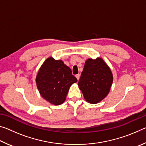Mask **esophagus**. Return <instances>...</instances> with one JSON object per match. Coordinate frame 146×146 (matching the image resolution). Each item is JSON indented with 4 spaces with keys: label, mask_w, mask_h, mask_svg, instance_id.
Instances as JSON below:
<instances>
[{
    "label": "esophagus",
    "mask_w": 146,
    "mask_h": 146,
    "mask_svg": "<svg viewBox=\"0 0 146 146\" xmlns=\"http://www.w3.org/2000/svg\"><path fill=\"white\" fill-rule=\"evenodd\" d=\"M80 74H77V75H75V76H76V78H77V80H79V78H80Z\"/></svg>",
    "instance_id": "34e87169"
}]
</instances>
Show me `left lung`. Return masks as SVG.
Listing matches in <instances>:
<instances>
[{"instance_id":"left-lung-1","label":"left lung","mask_w":146,"mask_h":146,"mask_svg":"<svg viewBox=\"0 0 146 146\" xmlns=\"http://www.w3.org/2000/svg\"><path fill=\"white\" fill-rule=\"evenodd\" d=\"M113 75L104 61L89 58L78 81V87L88 102L97 104L104 99L110 90Z\"/></svg>"}]
</instances>
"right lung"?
Masks as SVG:
<instances>
[{
    "instance_id": "obj_1",
    "label": "right lung",
    "mask_w": 146,
    "mask_h": 146,
    "mask_svg": "<svg viewBox=\"0 0 146 146\" xmlns=\"http://www.w3.org/2000/svg\"><path fill=\"white\" fill-rule=\"evenodd\" d=\"M77 79L71 69L62 60L47 58L38 71L36 86L44 99L54 105L62 104L66 100L70 87Z\"/></svg>"
}]
</instances>
